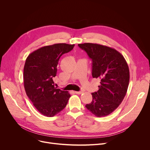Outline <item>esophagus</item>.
I'll list each match as a JSON object with an SVG mask.
<instances>
[{
	"label": "esophagus",
	"mask_w": 150,
	"mask_h": 150,
	"mask_svg": "<svg viewBox=\"0 0 150 150\" xmlns=\"http://www.w3.org/2000/svg\"><path fill=\"white\" fill-rule=\"evenodd\" d=\"M75 93L76 94H81L83 92H82L81 91H79V92H78V91H75Z\"/></svg>",
	"instance_id": "obj_1"
}]
</instances>
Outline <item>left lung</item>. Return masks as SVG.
<instances>
[{
  "label": "left lung",
  "mask_w": 150,
  "mask_h": 150,
  "mask_svg": "<svg viewBox=\"0 0 150 150\" xmlns=\"http://www.w3.org/2000/svg\"><path fill=\"white\" fill-rule=\"evenodd\" d=\"M78 45L92 59V77L101 80L98 91L92 93V101L86 108L97 117L108 115L121 104L127 93L129 81L127 62L111 47L93 43Z\"/></svg>",
  "instance_id": "8db88e82"
}]
</instances>
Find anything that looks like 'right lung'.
Here are the masks:
<instances>
[{"mask_svg":"<svg viewBox=\"0 0 150 150\" xmlns=\"http://www.w3.org/2000/svg\"><path fill=\"white\" fill-rule=\"evenodd\" d=\"M75 44H54L31 53L23 67V85L27 96L41 114L53 117L66 106L70 94L57 89L53 78L63 54L71 51Z\"/></svg>","mask_w":150,"mask_h":150,"instance_id":"add662e5","label":"right lung"}]
</instances>
